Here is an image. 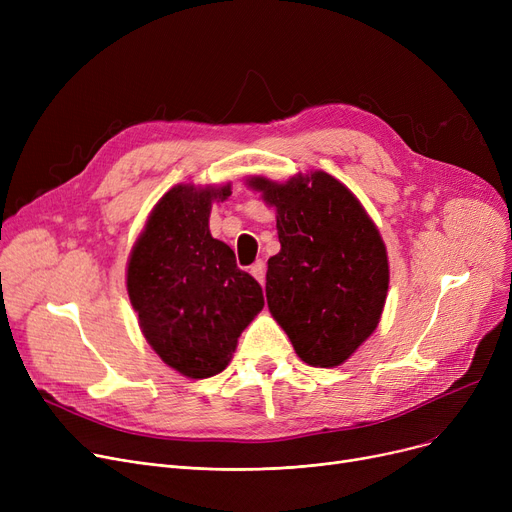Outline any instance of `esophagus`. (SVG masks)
I'll list each match as a JSON object with an SVG mask.
<instances>
[{
	"mask_svg": "<svg viewBox=\"0 0 512 512\" xmlns=\"http://www.w3.org/2000/svg\"><path fill=\"white\" fill-rule=\"evenodd\" d=\"M251 276H253L259 284L265 282V263H263V261H255V263L251 265Z\"/></svg>",
	"mask_w": 512,
	"mask_h": 512,
	"instance_id": "34e87169",
	"label": "esophagus"
}]
</instances>
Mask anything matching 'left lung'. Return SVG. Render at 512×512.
<instances>
[{
	"label": "left lung",
	"instance_id": "1",
	"mask_svg": "<svg viewBox=\"0 0 512 512\" xmlns=\"http://www.w3.org/2000/svg\"><path fill=\"white\" fill-rule=\"evenodd\" d=\"M276 209L280 253L267 259L265 297L294 353L311 367H338L375 332L390 265L384 238L361 201L328 172L284 182L247 178Z\"/></svg>",
	"mask_w": 512,
	"mask_h": 512
}]
</instances>
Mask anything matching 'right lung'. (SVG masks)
Instances as JSON below:
<instances>
[{"label": "right lung", "mask_w": 512, "mask_h": 512, "mask_svg": "<svg viewBox=\"0 0 512 512\" xmlns=\"http://www.w3.org/2000/svg\"><path fill=\"white\" fill-rule=\"evenodd\" d=\"M230 195V182L172 186L151 209L126 265L128 299L145 340L191 380L224 371L242 330L263 309L257 280L209 232L213 201Z\"/></svg>", "instance_id": "obj_1"}]
</instances>
